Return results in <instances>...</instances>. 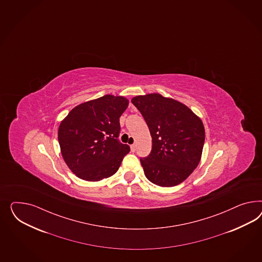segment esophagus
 Listing matches in <instances>:
<instances>
[{
  "instance_id": "obj_1",
  "label": "esophagus",
  "mask_w": 262,
  "mask_h": 262,
  "mask_svg": "<svg viewBox=\"0 0 262 262\" xmlns=\"http://www.w3.org/2000/svg\"><path fill=\"white\" fill-rule=\"evenodd\" d=\"M130 148H131L132 152H135V151H136V144H135V143L131 144V145H130Z\"/></svg>"
}]
</instances>
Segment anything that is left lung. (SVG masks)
Masks as SVG:
<instances>
[{
	"label": "left lung",
	"instance_id": "1",
	"mask_svg": "<svg viewBox=\"0 0 262 262\" xmlns=\"http://www.w3.org/2000/svg\"><path fill=\"white\" fill-rule=\"evenodd\" d=\"M149 128L152 149L140 158L146 178L160 187L187 179L200 162L205 142L202 120L186 105L160 94L132 98Z\"/></svg>",
	"mask_w": 262,
	"mask_h": 262
}]
</instances>
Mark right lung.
<instances>
[{
  "label": "right lung",
  "mask_w": 262,
  "mask_h": 262,
  "mask_svg": "<svg viewBox=\"0 0 262 262\" xmlns=\"http://www.w3.org/2000/svg\"><path fill=\"white\" fill-rule=\"evenodd\" d=\"M127 106L125 97L106 95L76 106L62 120L61 154L78 178L96 182L118 171L130 151L119 140L120 116Z\"/></svg>",
  "instance_id": "add662e5"
}]
</instances>
